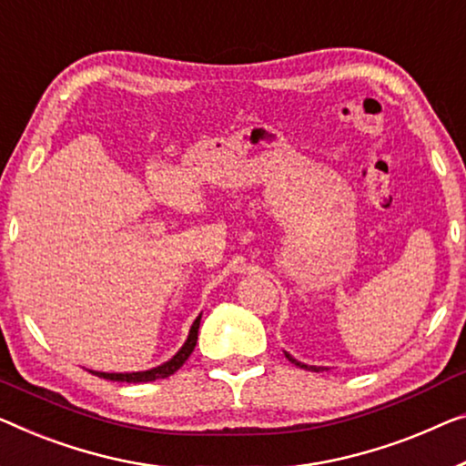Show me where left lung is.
Listing matches in <instances>:
<instances>
[{
    "label": "left lung",
    "mask_w": 466,
    "mask_h": 466,
    "mask_svg": "<svg viewBox=\"0 0 466 466\" xmlns=\"http://www.w3.org/2000/svg\"><path fill=\"white\" fill-rule=\"evenodd\" d=\"M284 356L289 358V362H293L295 366H299V368H305V370H314V372H320V370H324L322 366H308V364H301V362H297V360H295L293 356H290V353H287V351H284Z\"/></svg>",
    "instance_id": "8db88e82"
}]
</instances>
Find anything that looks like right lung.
<instances>
[{
    "mask_svg": "<svg viewBox=\"0 0 466 466\" xmlns=\"http://www.w3.org/2000/svg\"><path fill=\"white\" fill-rule=\"evenodd\" d=\"M200 316H203V314H200ZM200 316L190 326L188 339H186L182 350H179L176 356L169 360V362H165V364L157 366V368H150V370H144V372H96V370H92V374H96V377H100V379H106V380H119V383H148V380L171 377L173 372L179 370V368L184 366L186 360H188L190 353L194 351V347H197Z\"/></svg>",
    "mask_w": 466,
    "mask_h": 466,
    "instance_id": "add662e5",
    "label": "right lung"
}]
</instances>
